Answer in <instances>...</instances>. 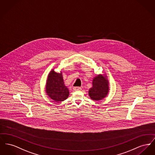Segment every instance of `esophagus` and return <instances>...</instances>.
Returning a JSON list of instances; mask_svg holds the SVG:
<instances>
[{"instance_id": "1", "label": "esophagus", "mask_w": 155, "mask_h": 155, "mask_svg": "<svg viewBox=\"0 0 155 155\" xmlns=\"http://www.w3.org/2000/svg\"><path fill=\"white\" fill-rule=\"evenodd\" d=\"M73 90L74 91H80V90H81V88L79 87H75L73 88Z\"/></svg>"}]
</instances>
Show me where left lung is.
<instances>
[{
	"mask_svg": "<svg viewBox=\"0 0 155 155\" xmlns=\"http://www.w3.org/2000/svg\"><path fill=\"white\" fill-rule=\"evenodd\" d=\"M92 87L89 90L88 94L91 100H102L105 98L109 92V82L105 74H99L94 77Z\"/></svg>",
	"mask_w": 155,
	"mask_h": 155,
	"instance_id": "left-lung-1",
	"label": "left lung"
}]
</instances>
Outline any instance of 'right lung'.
Here are the masks:
<instances>
[{"label": "right lung", "instance_id": "right-lung-1", "mask_svg": "<svg viewBox=\"0 0 155 155\" xmlns=\"http://www.w3.org/2000/svg\"><path fill=\"white\" fill-rule=\"evenodd\" d=\"M45 91L47 95L55 102H62L69 96V90L64 84L62 72L56 73L53 69L48 74Z\"/></svg>", "mask_w": 155, "mask_h": 155}]
</instances>
